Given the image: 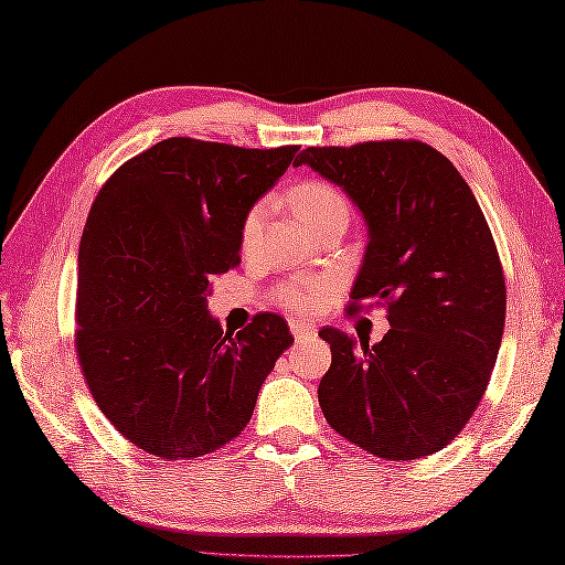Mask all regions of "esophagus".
<instances>
[{
	"mask_svg": "<svg viewBox=\"0 0 565 565\" xmlns=\"http://www.w3.org/2000/svg\"><path fill=\"white\" fill-rule=\"evenodd\" d=\"M289 328H291V333H294L296 341H311V338L316 335V328L313 326H306L301 321H291Z\"/></svg>",
	"mask_w": 565,
	"mask_h": 565,
	"instance_id": "obj_1",
	"label": "esophagus"
}]
</instances>
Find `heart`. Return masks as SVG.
Segmentation results:
<instances>
[{
  "mask_svg": "<svg viewBox=\"0 0 565 565\" xmlns=\"http://www.w3.org/2000/svg\"><path fill=\"white\" fill-rule=\"evenodd\" d=\"M289 204L294 212L299 214L303 224L316 234L331 227V224H348L351 220V202H348L345 192L335 188L333 182L321 178H309L296 182L289 190ZM264 222V210L256 204L247 214H244L239 227V247L242 254L249 256L259 242ZM335 289L333 279L328 276H303V279H289L274 289V299L281 309L291 311L296 316H313L331 299Z\"/></svg>",
  "mask_w": 565,
  "mask_h": 565,
  "instance_id": "1",
  "label": "heart"
}]
</instances>
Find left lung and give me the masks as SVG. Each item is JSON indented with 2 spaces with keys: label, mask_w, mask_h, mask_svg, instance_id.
Returning <instances> with one entry per match:
<instances>
[{
  "label": "left lung",
  "mask_w": 565,
  "mask_h": 565,
  "mask_svg": "<svg viewBox=\"0 0 565 565\" xmlns=\"http://www.w3.org/2000/svg\"><path fill=\"white\" fill-rule=\"evenodd\" d=\"M348 192L371 242L348 313L383 306L390 331L373 348L323 328L331 367L318 385L326 423L383 459L435 455L484 397L504 333L507 284L475 192L423 140L306 148Z\"/></svg>",
  "instance_id": "obj_1"
}]
</instances>
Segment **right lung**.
Returning <instances> with one entry per match:
<instances>
[{
    "mask_svg": "<svg viewBox=\"0 0 565 565\" xmlns=\"http://www.w3.org/2000/svg\"><path fill=\"white\" fill-rule=\"evenodd\" d=\"M296 150L168 138L100 188L78 247L74 343L100 413L142 452L194 459L239 437L294 343L276 313L222 331L207 294L239 266L244 214Z\"/></svg>",
    "mask_w": 565,
    "mask_h": 565,
    "instance_id": "right-lung-1",
    "label": "right lung"
}]
</instances>
